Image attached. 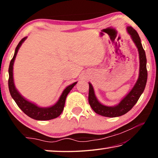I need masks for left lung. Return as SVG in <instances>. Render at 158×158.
I'll list each match as a JSON object with an SVG mask.
<instances>
[{"mask_svg":"<svg viewBox=\"0 0 158 158\" xmlns=\"http://www.w3.org/2000/svg\"><path fill=\"white\" fill-rule=\"evenodd\" d=\"M127 33L130 35L132 41L137 47L139 58V73L138 79L130 91L120 101V102L114 106H106L100 102L95 94L93 85L89 82V102L90 106L96 114L105 117H118L123 116L129 111L136 103L145 89L148 73L146 69V56L145 51L143 49L141 39L137 32L135 29L127 26Z\"/></svg>","mask_w":158,"mask_h":158,"instance_id":"obj_1","label":"left lung"}]
</instances>
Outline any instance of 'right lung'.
Returning <instances> with one entry per match:
<instances>
[{
  "label": "right lung",
  "mask_w": 158,
  "mask_h": 158,
  "mask_svg": "<svg viewBox=\"0 0 158 158\" xmlns=\"http://www.w3.org/2000/svg\"><path fill=\"white\" fill-rule=\"evenodd\" d=\"M26 38H27V37H23L18 44L15 49L14 56H13L10 63L8 69V86L10 95H11L13 100L15 101V102L17 103L19 107L22 110L23 113L26 114L28 116L31 117V118L37 120V121H48V120L56 118L59 116L63 112L67 95H68V93L73 89L74 85L77 84V81L67 86L64 89L56 103H55L54 105L51 106H48V107H42V106H37L36 104L32 102L23 98L15 87L14 77H13V65H14L15 58L17 56L18 51Z\"/></svg>",
  "instance_id": "right-lung-1"
}]
</instances>
